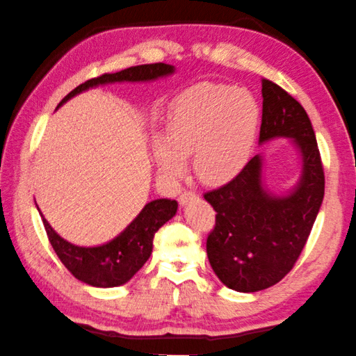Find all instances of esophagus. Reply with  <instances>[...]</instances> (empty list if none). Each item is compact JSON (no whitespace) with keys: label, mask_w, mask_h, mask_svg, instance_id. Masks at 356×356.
Wrapping results in <instances>:
<instances>
[{"label":"esophagus","mask_w":356,"mask_h":356,"mask_svg":"<svg viewBox=\"0 0 356 356\" xmlns=\"http://www.w3.org/2000/svg\"><path fill=\"white\" fill-rule=\"evenodd\" d=\"M195 197V194L192 191H184V192H181V195L178 197V202L181 203V205H186V203H188L191 199H194Z\"/></svg>","instance_id":"34e87169"}]
</instances>
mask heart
Returning <instances> with one entry per match:
<instances>
[{
	"mask_svg": "<svg viewBox=\"0 0 356 356\" xmlns=\"http://www.w3.org/2000/svg\"><path fill=\"white\" fill-rule=\"evenodd\" d=\"M260 127V106L252 92L224 83L186 90L168 112L165 138L154 137L159 170L177 179L192 154L203 183L222 184L243 172L252 156Z\"/></svg>",
	"mask_w": 356,
	"mask_h": 356,
	"instance_id": "1",
	"label": "heart"
}]
</instances>
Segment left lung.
I'll return each mask as SVG.
<instances>
[{"label":"left lung","instance_id":"1","mask_svg":"<svg viewBox=\"0 0 356 356\" xmlns=\"http://www.w3.org/2000/svg\"><path fill=\"white\" fill-rule=\"evenodd\" d=\"M259 143L292 138L301 154V177L287 195H275L261 179L257 154L218 189L205 192L216 211L207 254L220 282L236 292H259L292 270L316 222L325 194V175L316 134L301 104L273 81L261 80Z\"/></svg>","mask_w":356,"mask_h":356}]
</instances>
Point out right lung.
<instances>
[{
	"mask_svg": "<svg viewBox=\"0 0 356 356\" xmlns=\"http://www.w3.org/2000/svg\"><path fill=\"white\" fill-rule=\"evenodd\" d=\"M173 72L175 67L170 64L154 63L132 66L115 74H104L101 77L86 80L85 83L79 85L58 104V107H61L71 97L80 95L81 91L95 88L97 85L115 83V81H149L167 77ZM177 209V200L157 199L149 202L118 236L95 248L75 246L66 241L51 229L40 209L39 214L42 218L51 248L63 265L72 273V276L92 287L107 289L126 284L145 265L153 252L154 233L175 216Z\"/></svg>",
	"mask_w": 356,
	"mask_h": 356,
	"instance_id": "obj_1",
	"label": "right lung"
}]
</instances>
